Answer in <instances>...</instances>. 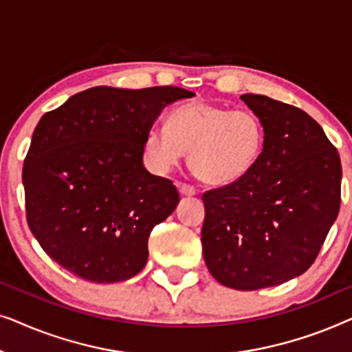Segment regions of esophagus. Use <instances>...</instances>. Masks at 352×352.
<instances>
[{
  "label": "esophagus",
  "mask_w": 352,
  "mask_h": 352,
  "mask_svg": "<svg viewBox=\"0 0 352 352\" xmlns=\"http://www.w3.org/2000/svg\"><path fill=\"white\" fill-rule=\"evenodd\" d=\"M177 189H179L182 195H187V197H192V195L197 194L195 187L190 186V184H186V182H179V184H177Z\"/></svg>",
  "instance_id": "obj_1"
}]
</instances>
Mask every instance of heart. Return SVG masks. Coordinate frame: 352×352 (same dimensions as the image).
Instances as JSON below:
<instances>
[{"instance_id": "heart-1", "label": "heart", "mask_w": 352, "mask_h": 352, "mask_svg": "<svg viewBox=\"0 0 352 352\" xmlns=\"http://www.w3.org/2000/svg\"><path fill=\"white\" fill-rule=\"evenodd\" d=\"M264 139L261 118L252 110L195 100L168 115V129H148L142 158L148 170L165 175L189 151V166L197 177L213 186H228L253 170Z\"/></svg>"}]
</instances>
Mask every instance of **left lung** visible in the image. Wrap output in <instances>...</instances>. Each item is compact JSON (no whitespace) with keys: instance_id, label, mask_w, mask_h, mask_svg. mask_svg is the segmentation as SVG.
Wrapping results in <instances>:
<instances>
[{"instance_id":"left-lung-1","label":"left lung","mask_w":352,"mask_h":352,"mask_svg":"<svg viewBox=\"0 0 352 352\" xmlns=\"http://www.w3.org/2000/svg\"><path fill=\"white\" fill-rule=\"evenodd\" d=\"M240 99L261 118L264 148L247 176L201 195V247L216 280L259 290L311 267L341 204V160L320 124L261 94Z\"/></svg>"}]
</instances>
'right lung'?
<instances>
[{
  "label": "right lung",
  "instance_id": "right-lung-1",
  "mask_svg": "<svg viewBox=\"0 0 352 352\" xmlns=\"http://www.w3.org/2000/svg\"><path fill=\"white\" fill-rule=\"evenodd\" d=\"M192 96L96 86L43 115L22 182L28 228L47 256L96 283L142 271L148 235L179 201L170 179L144 166V138L168 104Z\"/></svg>",
  "mask_w": 352,
  "mask_h": 352
}]
</instances>
